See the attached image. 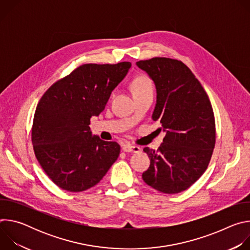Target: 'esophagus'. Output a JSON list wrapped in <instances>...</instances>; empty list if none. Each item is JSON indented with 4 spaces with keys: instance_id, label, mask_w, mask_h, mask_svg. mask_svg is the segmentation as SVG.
Wrapping results in <instances>:
<instances>
[{
    "instance_id": "obj_1",
    "label": "esophagus",
    "mask_w": 250,
    "mask_h": 250,
    "mask_svg": "<svg viewBox=\"0 0 250 250\" xmlns=\"http://www.w3.org/2000/svg\"><path fill=\"white\" fill-rule=\"evenodd\" d=\"M123 150L125 152H130V153H138L141 151V148L139 146H129V145H126V146H123Z\"/></svg>"
}]
</instances>
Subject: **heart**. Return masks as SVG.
I'll return each instance as SVG.
<instances>
[{
	"label": "heart",
	"mask_w": 250,
	"mask_h": 250,
	"mask_svg": "<svg viewBox=\"0 0 250 250\" xmlns=\"http://www.w3.org/2000/svg\"><path fill=\"white\" fill-rule=\"evenodd\" d=\"M151 88L150 81L146 77H138L134 80L133 82V89L134 91L136 90H142V89H148Z\"/></svg>",
	"instance_id": "heart-1"
}]
</instances>
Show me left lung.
I'll return each mask as SVG.
<instances>
[{
    "instance_id": "8db88e82",
    "label": "left lung",
    "mask_w": 250,
    "mask_h": 250,
    "mask_svg": "<svg viewBox=\"0 0 250 250\" xmlns=\"http://www.w3.org/2000/svg\"><path fill=\"white\" fill-rule=\"evenodd\" d=\"M136 65L155 85L152 120L158 121L165 132L157 150L144 148L150 166L142 173V179L161 193H180L203 175L215 147L216 124L210 102L181 61L154 57Z\"/></svg>"
}]
</instances>
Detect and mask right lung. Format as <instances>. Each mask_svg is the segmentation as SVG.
I'll use <instances>...</instances> for the list:
<instances>
[{"label": "right lung", "instance_id": "obj_1", "mask_svg": "<svg viewBox=\"0 0 250 250\" xmlns=\"http://www.w3.org/2000/svg\"><path fill=\"white\" fill-rule=\"evenodd\" d=\"M130 62L84 64L53 84L35 110L31 140L35 156L59 188L82 192L97 185L118 159L115 141L93 135L90 120L104 109Z\"/></svg>", "mask_w": 250, "mask_h": 250}]
</instances>
